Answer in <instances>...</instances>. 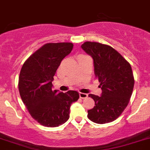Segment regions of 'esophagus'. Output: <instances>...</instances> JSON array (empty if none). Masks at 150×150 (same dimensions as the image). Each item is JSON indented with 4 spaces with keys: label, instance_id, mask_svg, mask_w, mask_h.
Returning <instances> with one entry per match:
<instances>
[{
    "label": "esophagus",
    "instance_id": "esophagus-1",
    "mask_svg": "<svg viewBox=\"0 0 150 150\" xmlns=\"http://www.w3.org/2000/svg\"><path fill=\"white\" fill-rule=\"evenodd\" d=\"M79 97H80V98H82V99L86 98L87 97H88V94H85V93L80 92V93H79Z\"/></svg>",
    "mask_w": 150,
    "mask_h": 150
}]
</instances>
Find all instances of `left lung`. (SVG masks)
<instances>
[{
  "label": "left lung",
  "instance_id": "1",
  "mask_svg": "<svg viewBox=\"0 0 150 150\" xmlns=\"http://www.w3.org/2000/svg\"><path fill=\"white\" fill-rule=\"evenodd\" d=\"M82 50L94 61V75L100 82L101 96L90 94L95 106L88 110V117L99 124L114 121L127 108L133 93L134 78L131 66L111 46L85 42Z\"/></svg>",
  "mask_w": 150,
  "mask_h": 150
}]
</instances>
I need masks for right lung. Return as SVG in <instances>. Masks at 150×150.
Returning a JSON list of instances; mask_svg holds the SVG:
<instances>
[{
  "mask_svg": "<svg viewBox=\"0 0 150 150\" xmlns=\"http://www.w3.org/2000/svg\"><path fill=\"white\" fill-rule=\"evenodd\" d=\"M72 48L71 42L45 44L26 60L21 70L18 88L21 99L32 117L45 127L65 124L71 104L79 98L75 91L52 90L56 70Z\"/></svg>",
  "mask_w": 150,
  "mask_h": 150,
  "instance_id": "obj_1",
  "label": "right lung"
}]
</instances>
